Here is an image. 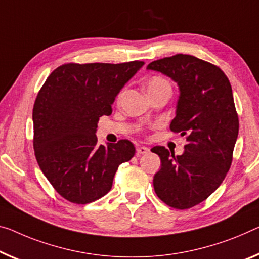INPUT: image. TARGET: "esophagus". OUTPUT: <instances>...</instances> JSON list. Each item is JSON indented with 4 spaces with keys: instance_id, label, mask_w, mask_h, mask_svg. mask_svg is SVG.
Segmentation results:
<instances>
[{
    "instance_id": "esophagus-1",
    "label": "esophagus",
    "mask_w": 259,
    "mask_h": 259,
    "mask_svg": "<svg viewBox=\"0 0 259 259\" xmlns=\"http://www.w3.org/2000/svg\"><path fill=\"white\" fill-rule=\"evenodd\" d=\"M148 152H149L148 147H145V146H138L137 147L138 155H143V154H147Z\"/></svg>"
}]
</instances>
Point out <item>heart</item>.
<instances>
[{"mask_svg":"<svg viewBox=\"0 0 259 259\" xmlns=\"http://www.w3.org/2000/svg\"><path fill=\"white\" fill-rule=\"evenodd\" d=\"M163 88H170V83L168 79H165L162 76H153L149 79L148 83H147V90H148V93Z\"/></svg>","mask_w":259,"mask_h":259,"instance_id":"obj_1","label":"heart"}]
</instances>
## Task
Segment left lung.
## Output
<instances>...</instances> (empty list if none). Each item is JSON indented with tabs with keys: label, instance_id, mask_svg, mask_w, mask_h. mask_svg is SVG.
Returning a JSON list of instances; mask_svg holds the SVG:
<instances>
[{
	"label": "left lung",
	"instance_id": "obj_1",
	"mask_svg": "<svg viewBox=\"0 0 259 259\" xmlns=\"http://www.w3.org/2000/svg\"><path fill=\"white\" fill-rule=\"evenodd\" d=\"M147 69L160 71L180 87L170 130L188 141L177 156L162 146L152 149L162 163L154 190L170 207L188 209L206 200L232 165L238 135L232 85L218 66L189 54L153 61Z\"/></svg>",
	"mask_w": 259,
	"mask_h": 259
}]
</instances>
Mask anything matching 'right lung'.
<instances>
[{"label": "right lung", "mask_w": 259, "mask_h": 259, "mask_svg": "<svg viewBox=\"0 0 259 259\" xmlns=\"http://www.w3.org/2000/svg\"><path fill=\"white\" fill-rule=\"evenodd\" d=\"M143 61L66 63L52 71L33 105V148L42 174L67 200L89 204L109 192L134 145L97 143V122Z\"/></svg>", "instance_id": "obj_1"}]
</instances>
